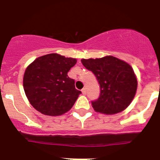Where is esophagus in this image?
Segmentation results:
<instances>
[{"mask_svg":"<svg viewBox=\"0 0 160 160\" xmlns=\"http://www.w3.org/2000/svg\"><path fill=\"white\" fill-rule=\"evenodd\" d=\"M82 93L83 94H87V88H86V87H84V88H83L82 90Z\"/></svg>","mask_w":160,"mask_h":160,"instance_id":"34e87169","label":"esophagus"}]
</instances>
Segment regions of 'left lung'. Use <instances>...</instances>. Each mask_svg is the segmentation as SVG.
Segmentation results:
<instances>
[{
    "label": "left lung",
    "mask_w": 160,
    "mask_h": 160,
    "mask_svg": "<svg viewBox=\"0 0 160 160\" xmlns=\"http://www.w3.org/2000/svg\"><path fill=\"white\" fill-rule=\"evenodd\" d=\"M81 61L87 70L93 72L99 83V98L91 102L94 111L105 114L124 111L132 102L138 86L132 67L113 56Z\"/></svg>",
    "instance_id": "left-lung-1"
}]
</instances>
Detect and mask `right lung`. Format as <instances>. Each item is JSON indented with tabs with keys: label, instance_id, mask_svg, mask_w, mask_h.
Wrapping results in <instances>:
<instances>
[{
	"label": "right lung",
	"instance_id": "right-lung-1",
	"mask_svg": "<svg viewBox=\"0 0 160 160\" xmlns=\"http://www.w3.org/2000/svg\"><path fill=\"white\" fill-rule=\"evenodd\" d=\"M77 59L49 53L35 59L24 73L23 87L31 105L42 114L58 116L69 111L79 94L67 73Z\"/></svg>",
	"mask_w": 160,
	"mask_h": 160
}]
</instances>
